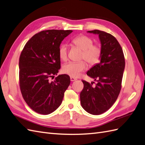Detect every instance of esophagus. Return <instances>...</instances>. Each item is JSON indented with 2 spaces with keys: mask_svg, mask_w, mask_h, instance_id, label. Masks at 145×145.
Masks as SVG:
<instances>
[{
  "mask_svg": "<svg viewBox=\"0 0 145 145\" xmlns=\"http://www.w3.org/2000/svg\"><path fill=\"white\" fill-rule=\"evenodd\" d=\"M70 80H71V81L73 82V81L76 80L77 79H76V78H74V77H70Z\"/></svg>",
  "mask_w": 145,
  "mask_h": 145,
  "instance_id": "1",
  "label": "esophagus"
}]
</instances>
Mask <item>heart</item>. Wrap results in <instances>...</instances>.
Segmentation results:
<instances>
[{"label":"heart","mask_w":145,"mask_h":145,"mask_svg":"<svg viewBox=\"0 0 145 145\" xmlns=\"http://www.w3.org/2000/svg\"><path fill=\"white\" fill-rule=\"evenodd\" d=\"M72 42L83 51L81 59L86 60L90 65H95L99 62L102 54V48L99 45L93 44V40L91 38L85 35H80L74 37ZM58 52L61 59L62 60L67 59L68 47L66 43L60 45ZM86 68L87 65L83 61L80 62H71L63 65L62 71L69 76L78 77Z\"/></svg>","instance_id":"obj_1"}]
</instances>
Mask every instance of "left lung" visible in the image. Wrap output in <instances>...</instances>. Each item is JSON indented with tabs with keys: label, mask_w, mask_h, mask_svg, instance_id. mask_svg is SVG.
<instances>
[{
	"label": "left lung",
	"mask_w": 145,
	"mask_h": 145,
	"mask_svg": "<svg viewBox=\"0 0 145 145\" xmlns=\"http://www.w3.org/2000/svg\"><path fill=\"white\" fill-rule=\"evenodd\" d=\"M99 34L102 54L100 62L87 71V75L97 82L95 86L85 80L80 93L82 108L93 115H100L108 111L115 103L121 88L125 67L122 48L111 34L94 29L88 31Z\"/></svg>",
	"instance_id": "8db88e82"
}]
</instances>
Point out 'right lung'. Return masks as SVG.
I'll return each mask as SVG.
<instances>
[{"instance_id": "obj_1", "label": "right lung", "mask_w": 145, "mask_h": 145, "mask_svg": "<svg viewBox=\"0 0 145 145\" xmlns=\"http://www.w3.org/2000/svg\"><path fill=\"white\" fill-rule=\"evenodd\" d=\"M72 30L49 29L39 32L26 43L19 58V86L25 102L43 115L54 112L62 102L70 84L67 74L51 77L60 68L59 48Z\"/></svg>"}]
</instances>
